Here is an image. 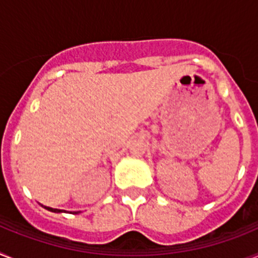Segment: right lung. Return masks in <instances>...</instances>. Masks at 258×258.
<instances>
[{"label":"right lung","instance_id":"add662e5","mask_svg":"<svg viewBox=\"0 0 258 258\" xmlns=\"http://www.w3.org/2000/svg\"><path fill=\"white\" fill-rule=\"evenodd\" d=\"M44 207L45 209H47V211H50V212H54V213H60V212H66V211H63V209H55V208H50V207H45V206H42ZM74 213H80V212H74Z\"/></svg>","mask_w":258,"mask_h":258}]
</instances>
